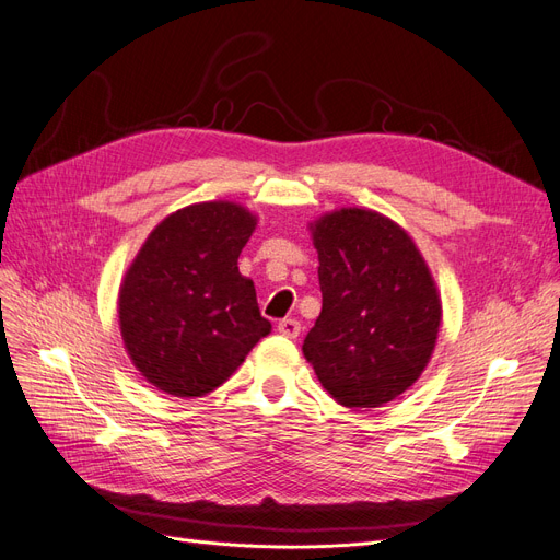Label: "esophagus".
<instances>
[{
	"label": "esophagus",
	"mask_w": 560,
	"mask_h": 560,
	"mask_svg": "<svg viewBox=\"0 0 560 560\" xmlns=\"http://www.w3.org/2000/svg\"><path fill=\"white\" fill-rule=\"evenodd\" d=\"M277 329H279V335H283L288 339H298L302 327H300V320H295V318H283V320H279Z\"/></svg>",
	"instance_id": "esophagus-1"
}]
</instances>
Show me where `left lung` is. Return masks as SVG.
I'll list each match as a JSON object with an SVG mask.
<instances>
[{
  "label": "left lung",
  "instance_id": "left-lung-1",
  "mask_svg": "<svg viewBox=\"0 0 560 560\" xmlns=\"http://www.w3.org/2000/svg\"><path fill=\"white\" fill-rule=\"evenodd\" d=\"M323 308L304 358L348 408H378L420 378L441 325L429 267L404 228L371 210H341L314 228Z\"/></svg>",
  "mask_w": 560,
  "mask_h": 560
}]
</instances>
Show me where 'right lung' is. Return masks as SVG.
I'll use <instances>...</instances> for the list:
<instances>
[{"mask_svg": "<svg viewBox=\"0 0 560 560\" xmlns=\"http://www.w3.org/2000/svg\"><path fill=\"white\" fill-rule=\"evenodd\" d=\"M256 219L233 202H200L163 219L129 267L119 325L140 374L175 397H202L265 335L254 281L237 258Z\"/></svg>", "mask_w": 560, "mask_h": 560, "instance_id": "add662e5", "label": "right lung"}]
</instances>
